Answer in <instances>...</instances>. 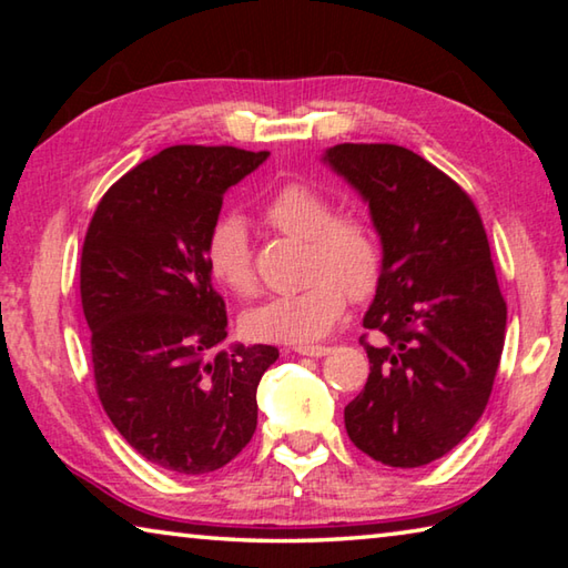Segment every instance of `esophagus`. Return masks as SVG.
I'll return each mask as SVG.
<instances>
[{"instance_id": "1", "label": "esophagus", "mask_w": 568, "mask_h": 568, "mask_svg": "<svg viewBox=\"0 0 568 568\" xmlns=\"http://www.w3.org/2000/svg\"><path fill=\"white\" fill-rule=\"evenodd\" d=\"M297 355H307V358H321V355H328L331 348L328 345H297L293 348Z\"/></svg>"}]
</instances>
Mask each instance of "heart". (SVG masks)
<instances>
[{
  "label": "heart",
  "mask_w": 568,
  "mask_h": 568,
  "mask_svg": "<svg viewBox=\"0 0 568 568\" xmlns=\"http://www.w3.org/2000/svg\"><path fill=\"white\" fill-rule=\"evenodd\" d=\"M277 233L305 240L301 291L275 295L245 315V331L257 341L313 343L328 335L345 311V293L376 291L383 250L376 230L361 215H333V203L307 182H285L263 207ZM205 263L215 281L240 297L257 291V275L243 217L223 215L210 227Z\"/></svg>",
  "instance_id": "obj_1"
}]
</instances>
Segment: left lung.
Instances as JSON below:
<instances>
[{
  "label": "left lung",
  "instance_id": "left-lung-1",
  "mask_svg": "<svg viewBox=\"0 0 568 568\" xmlns=\"http://www.w3.org/2000/svg\"><path fill=\"white\" fill-rule=\"evenodd\" d=\"M368 203L383 271L361 345L371 373L345 430L373 460L418 468L446 456L484 416L506 338V301L480 215L460 185L413 150H325Z\"/></svg>",
  "mask_w": 568,
  "mask_h": 568
}]
</instances>
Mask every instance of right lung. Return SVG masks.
<instances>
[{"label": "right lung", "instance_id": "add662e5", "mask_svg": "<svg viewBox=\"0 0 568 568\" xmlns=\"http://www.w3.org/2000/svg\"><path fill=\"white\" fill-rule=\"evenodd\" d=\"M267 152L175 145L104 192L82 245L80 295L94 386L112 426L150 464L197 476L230 464L257 426L273 345H233L205 240Z\"/></svg>", "mask_w": 568, "mask_h": 568}]
</instances>
